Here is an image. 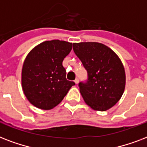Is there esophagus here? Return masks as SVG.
<instances>
[{
  "label": "esophagus",
  "instance_id": "esophagus-1",
  "mask_svg": "<svg viewBox=\"0 0 147 147\" xmlns=\"http://www.w3.org/2000/svg\"><path fill=\"white\" fill-rule=\"evenodd\" d=\"M78 82H79V80H78V78H76V80H75V83H76V85H78Z\"/></svg>",
  "mask_w": 147,
  "mask_h": 147
}]
</instances>
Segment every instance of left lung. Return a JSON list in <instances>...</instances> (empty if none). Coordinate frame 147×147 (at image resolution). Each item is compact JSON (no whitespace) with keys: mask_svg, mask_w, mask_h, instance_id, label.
Returning <instances> with one entry per match:
<instances>
[{"mask_svg":"<svg viewBox=\"0 0 147 147\" xmlns=\"http://www.w3.org/2000/svg\"><path fill=\"white\" fill-rule=\"evenodd\" d=\"M73 50L88 72L87 82L78 84L85 102L95 111L110 109L125 88V70L120 58L99 42L73 43Z\"/></svg>","mask_w":147,"mask_h":147,"instance_id":"left-lung-1","label":"left lung"}]
</instances>
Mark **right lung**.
<instances>
[{
	"mask_svg": "<svg viewBox=\"0 0 147 147\" xmlns=\"http://www.w3.org/2000/svg\"><path fill=\"white\" fill-rule=\"evenodd\" d=\"M71 49V42L54 40L41 42L26 55L22 69V88L35 107L53 109L76 85L67 80L66 71L62 66Z\"/></svg>",
	"mask_w": 147,
	"mask_h": 147,
	"instance_id": "add662e5",
	"label": "right lung"
}]
</instances>
